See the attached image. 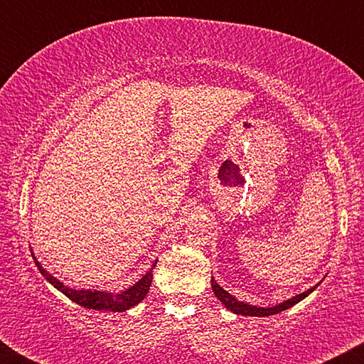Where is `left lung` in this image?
<instances>
[{
  "mask_svg": "<svg viewBox=\"0 0 364 364\" xmlns=\"http://www.w3.org/2000/svg\"><path fill=\"white\" fill-rule=\"evenodd\" d=\"M316 287H318V284L313 286L311 289H308V291H305V292H301L299 295H294V297L281 301V304L274 305V306H257V305L247 304V301L237 300L236 297H234V295H231L230 292L225 291V289L221 287L212 276V291H213L215 295H217V299L228 308V310L236 313V315H242V316H271V315H276V313L284 311V310H287V308H291L295 304H299L300 300H304L305 297H308V295L315 291Z\"/></svg>",
  "mask_w": 364,
  "mask_h": 364,
  "instance_id": "8db88e82",
  "label": "left lung"
}]
</instances>
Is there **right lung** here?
Instances as JSON below:
<instances>
[{"mask_svg": "<svg viewBox=\"0 0 364 364\" xmlns=\"http://www.w3.org/2000/svg\"><path fill=\"white\" fill-rule=\"evenodd\" d=\"M32 257L36 263V268L40 269V273L45 276V279L49 282V284H53L59 292H63L65 297H69L72 301H75V304H78L83 308H90V310H106V311H119V313L136 306L139 301L146 297L152 284V271L157 264V260H156L143 278L138 279L133 286L125 289V291L115 294V292L101 291V289H72L69 286H65L64 282H60L58 278H54L46 268H43L41 263L36 260V257L33 255V252H32Z\"/></svg>", "mask_w": 364, "mask_h": 364, "instance_id": "1", "label": "right lung"}]
</instances>
